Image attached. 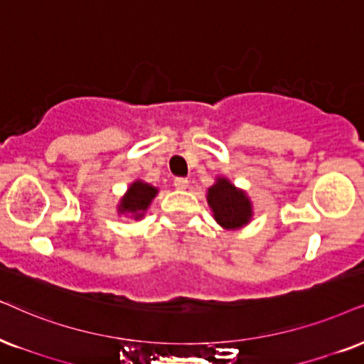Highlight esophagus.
Masks as SVG:
<instances>
[{"instance_id": "esophagus-1", "label": "esophagus", "mask_w": 364, "mask_h": 364, "mask_svg": "<svg viewBox=\"0 0 364 364\" xmlns=\"http://www.w3.org/2000/svg\"><path fill=\"white\" fill-rule=\"evenodd\" d=\"M188 183H190V181H188L186 178H176V179H174L173 185H174V188H176V190H186Z\"/></svg>"}]
</instances>
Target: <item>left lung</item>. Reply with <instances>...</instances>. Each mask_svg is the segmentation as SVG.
Instances as JSON below:
<instances>
[{"instance_id":"left-lung-1","label":"left lung","mask_w":364,"mask_h":364,"mask_svg":"<svg viewBox=\"0 0 364 364\" xmlns=\"http://www.w3.org/2000/svg\"><path fill=\"white\" fill-rule=\"evenodd\" d=\"M216 223L225 230H238L250 222L252 201L243 190H238L227 178H216L206 195Z\"/></svg>"}]
</instances>
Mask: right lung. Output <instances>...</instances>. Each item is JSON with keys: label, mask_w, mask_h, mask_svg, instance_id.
<instances>
[{"label": "right lung", "mask_w": 364, "mask_h": 364, "mask_svg": "<svg viewBox=\"0 0 364 364\" xmlns=\"http://www.w3.org/2000/svg\"><path fill=\"white\" fill-rule=\"evenodd\" d=\"M158 195V188L151 186L149 183L136 179L131 186L127 188L126 195L121 198V203L117 206V211L121 215H129L131 218L139 220L144 216L146 210L149 208L151 201Z\"/></svg>", "instance_id": "add662e5"}]
</instances>
